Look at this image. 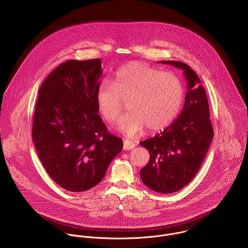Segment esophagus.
<instances>
[{"label":"esophagus","mask_w":248,"mask_h":248,"mask_svg":"<svg viewBox=\"0 0 248 248\" xmlns=\"http://www.w3.org/2000/svg\"><path fill=\"white\" fill-rule=\"evenodd\" d=\"M135 147H136V144L133 141H130V140H125L123 141V149L125 151H129V150H131V149H133Z\"/></svg>","instance_id":"esophagus-1"}]
</instances>
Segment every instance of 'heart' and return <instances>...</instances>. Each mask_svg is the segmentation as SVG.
I'll return each instance as SVG.
<instances>
[{
	"instance_id": "1",
	"label": "heart",
	"mask_w": 248,
	"mask_h": 248,
	"mask_svg": "<svg viewBox=\"0 0 248 248\" xmlns=\"http://www.w3.org/2000/svg\"><path fill=\"white\" fill-rule=\"evenodd\" d=\"M184 98L180 78L141 62H131L115 73L112 82L104 81L98 88L96 102L108 123H115L127 102L128 109L118 129L133 138L145 127L159 131L177 116Z\"/></svg>"
}]
</instances>
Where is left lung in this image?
<instances>
[{
	"label": "left lung",
	"instance_id": "left-lung-1",
	"mask_svg": "<svg viewBox=\"0 0 248 248\" xmlns=\"http://www.w3.org/2000/svg\"><path fill=\"white\" fill-rule=\"evenodd\" d=\"M161 63L183 71L188 92L177 119L160 134L140 142L150 153V160L140 170V177L153 191L170 194L182 189L197 175L214 132L206 93L197 73L181 62Z\"/></svg>",
	"mask_w": 248,
	"mask_h": 248
}]
</instances>
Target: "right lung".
<instances>
[{
    "label": "right lung",
    "mask_w": 248,
    "mask_h": 248,
    "mask_svg": "<svg viewBox=\"0 0 248 248\" xmlns=\"http://www.w3.org/2000/svg\"><path fill=\"white\" fill-rule=\"evenodd\" d=\"M102 73L100 59L69 60L39 90L32 126L36 151L48 176L71 192L97 185L123 148L98 114Z\"/></svg>",
    "instance_id": "add662e5"
}]
</instances>
